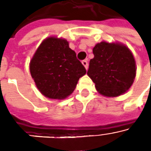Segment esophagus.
I'll use <instances>...</instances> for the list:
<instances>
[{"label":"esophagus","mask_w":151,"mask_h":151,"mask_svg":"<svg viewBox=\"0 0 151 151\" xmlns=\"http://www.w3.org/2000/svg\"><path fill=\"white\" fill-rule=\"evenodd\" d=\"M81 63H82V65L85 66V68L87 70L88 69V61L86 60H84L81 61Z\"/></svg>","instance_id":"esophagus-1"}]
</instances>
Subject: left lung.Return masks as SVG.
<instances>
[{"instance_id": "8db88e82", "label": "left lung", "mask_w": 151, "mask_h": 151, "mask_svg": "<svg viewBox=\"0 0 151 151\" xmlns=\"http://www.w3.org/2000/svg\"><path fill=\"white\" fill-rule=\"evenodd\" d=\"M94 58L87 75L97 91L106 96H118L129 89L135 77L134 56L126 46L101 42L93 48Z\"/></svg>"}]
</instances>
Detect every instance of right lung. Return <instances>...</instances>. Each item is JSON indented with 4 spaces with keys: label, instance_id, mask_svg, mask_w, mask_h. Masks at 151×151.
I'll return each instance as SVG.
<instances>
[{
    "label": "right lung",
    "instance_id": "1",
    "mask_svg": "<svg viewBox=\"0 0 151 151\" xmlns=\"http://www.w3.org/2000/svg\"><path fill=\"white\" fill-rule=\"evenodd\" d=\"M30 73L43 95L63 99L72 93L86 70L65 39L50 37L43 41L33 55Z\"/></svg>",
    "mask_w": 151,
    "mask_h": 151
}]
</instances>
